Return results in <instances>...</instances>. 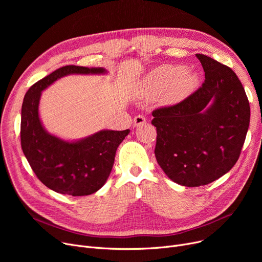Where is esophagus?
<instances>
[{"label": "esophagus", "mask_w": 262, "mask_h": 262, "mask_svg": "<svg viewBox=\"0 0 262 262\" xmlns=\"http://www.w3.org/2000/svg\"><path fill=\"white\" fill-rule=\"evenodd\" d=\"M145 123H146V119H145L143 116H141V115L136 116V117L134 118V125H135L136 127L144 125Z\"/></svg>", "instance_id": "esophagus-1"}]
</instances>
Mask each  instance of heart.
Listing matches in <instances>:
<instances>
[{
	"label": "heart",
	"mask_w": 262,
	"mask_h": 262,
	"mask_svg": "<svg viewBox=\"0 0 262 262\" xmlns=\"http://www.w3.org/2000/svg\"><path fill=\"white\" fill-rule=\"evenodd\" d=\"M196 74L182 67L161 66L150 71L145 79L144 87L154 93H161L167 103L183 100L196 85Z\"/></svg>",
	"instance_id": "1"
}]
</instances>
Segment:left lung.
I'll return each mask as SVG.
<instances>
[{
	"label": "left lung",
	"instance_id": "1",
	"mask_svg": "<svg viewBox=\"0 0 262 262\" xmlns=\"http://www.w3.org/2000/svg\"><path fill=\"white\" fill-rule=\"evenodd\" d=\"M196 57L205 72L202 87L152 114L157 162L171 181L185 187L210 184L235 166L251 118L236 73L206 55Z\"/></svg>",
	"mask_w": 262,
	"mask_h": 262
}]
</instances>
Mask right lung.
Returning <instances> with one entry per match:
<instances>
[{
	"instance_id": "1",
	"label": "right lung",
	"mask_w": 262,
	"mask_h": 262,
	"mask_svg": "<svg viewBox=\"0 0 262 262\" xmlns=\"http://www.w3.org/2000/svg\"><path fill=\"white\" fill-rule=\"evenodd\" d=\"M104 68L66 66L38 80L26 92L21 110V146L39 181L61 194L94 193L112 172L117 148L129 134L104 129L84 139L66 141L46 130L39 118L41 92L70 74H105Z\"/></svg>"
}]
</instances>
